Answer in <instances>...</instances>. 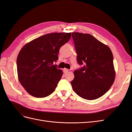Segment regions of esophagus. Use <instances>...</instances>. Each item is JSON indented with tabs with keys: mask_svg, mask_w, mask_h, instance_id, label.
Here are the masks:
<instances>
[{
	"mask_svg": "<svg viewBox=\"0 0 132 132\" xmlns=\"http://www.w3.org/2000/svg\"><path fill=\"white\" fill-rule=\"evenodd\" d=\"M69 71V70L68 69H66V68H64L63 69V72L64 73H67Z\"/></svg>",
	"mask_w": 132,
	"mask_h": 132,
	"instance_id": "1",
	"label": "esophagus"
}]
</instances>
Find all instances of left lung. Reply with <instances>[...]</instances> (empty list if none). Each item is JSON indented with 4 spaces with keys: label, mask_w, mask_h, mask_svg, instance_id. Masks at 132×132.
I'll list each match as a JSON object with an SVG mask.
<instances>
[{
    "label": "left lung",
    "mask_w": 132,
    "mask_h": 132,
    "mask_svg": "<svg viewBox=\"0 0 132 132\" xmlns=\"http://www.w3.org/2000/svg\"><path fill=\"white\" fill-rule=\"evenodd\" d=\"M77 62L72 88L80 97L93 100L106 94L115 79L113 57L110 48L89 34L72 32Z\"/></svg>",
    "instance_id": "8db88e82"
}]
</instances>
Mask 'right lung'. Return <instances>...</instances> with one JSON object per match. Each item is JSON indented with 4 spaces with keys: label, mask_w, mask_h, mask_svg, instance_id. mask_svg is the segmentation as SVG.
<instances>
[{
    "label": "right lung",
    "mask_w": 132,
    "mask_h": 132,
    "mask_svg": "<svg viewBox=\"0 0 132 132\" xmlns=\"http://www.w3.org/2000/svg\"><path fill=\"white\" fill-rule=\"evenodd\" d=\"M71 32L51 33L27 43L16 61L19 81L31 95L48 96L55 90L63 72L54 64L61 47L69 41Z\"/></svg>",
    "instance_id": "1"
}]
</instances>
